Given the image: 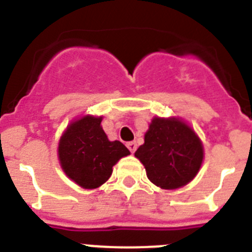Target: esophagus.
Wrapping results in <instances>:
<instances>
[{"mask_svg":"<svg viewBox=\"0 0 252 252\" xmlns=\"http://www.w3.org/2000/svg\"><path fill=\"white\" fill-rule=\"evenodd\" d=\"M127 148H128V150L131 151V153H135V151H136V149H137V144L135 141H130V142H127Z\"/></svg>","mask_w":252,"mask_h":252,"instance_id":"34e87169","label":"esophagus"}]
</instances>
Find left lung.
Listing matches in <instances>:
<instances>
[{
  "label": "left lung",
  "mask_w": 252,
  "mask_h": 252,
  "mask_svg": "<svg viewBox=\"0 0 252 252\" xmlns=\"http://www.w3.org/2000/svg\"><path fill=\"white\" fill-rule=\"evenodd\" d=\"M144 164L151 183L162 189H177L197 175L203 161V145L182 120L154 117L145 142L135 153Z\"/></svg>",
  "instance_id": "obj_1"
}]
</instances>
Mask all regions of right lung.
I'll return each mask as SVG.
<instances>
[{"label": "right lung", "mask_w": 252, "mask_h": 252, "mask_svg": "<svg viewBox=\"0 0 252 252\" xmlns=\"http://www.w3.org/2000/svg\"><path fill=\"white\" fill-rule=\"evenodd\" d=\"M102 117L84 116L69 125L59 140L62 169L84 189L98 188L112 174V166L130 151L120 141H110L101 126Z\"/></svg>", "instance_id": "add662e5"}]
</instances>
